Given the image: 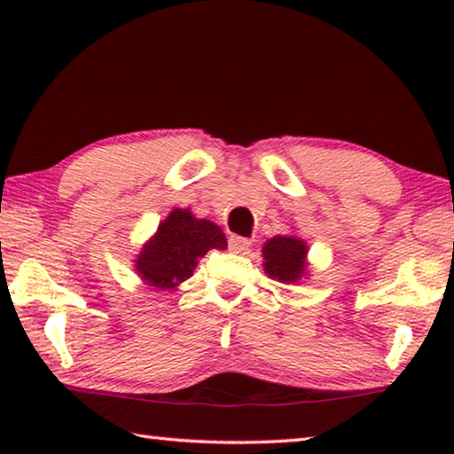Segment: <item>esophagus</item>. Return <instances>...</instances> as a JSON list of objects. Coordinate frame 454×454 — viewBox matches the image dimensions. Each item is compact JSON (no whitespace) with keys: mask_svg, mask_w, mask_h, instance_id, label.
Returning <instances> with one entry per match:
<instances>
[{"mask_svg":"<svg viewBox=\"0 0 454 454\" xmlns=\"http://www.w3.org/2000/svg\"><path fill=\"white\" fill-rule=\"evenodd\" d=\"M252 246V240L250 238H244V236H230L228 238V248L234 252V254H242V252H246Z\"/></svg>","mask_w":454,"mask_h":454,"instance_id":"34e87169","label":"esophagus"}]
</instances>
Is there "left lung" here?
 Listing matches in <instances>:
<instances>
[{"label": "left lung", "mask_w": 454, "mask_h": 454, "mask_svg": "<svg viewBox=\"0 0 454 454\" xmlns=\"http://www.w3.org/2000/svg\"><path fill=\"white\" fill-rule=\"evenodd\" d=\"M264 270L280 282H296L304 274L306 244L298 238L274 236L264 244Z\"/></svg>", "instance_id": "left-lung-1"}]
</instances>
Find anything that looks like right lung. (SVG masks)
I'll return each mask as SVG.
<instances>
[{"instance_id": "obj_1", "label": "right lung", "mask_w": 454, "mask_h": 454, "mask_svg": "<svg viewBox=\"0 0 454 454\" xmlns=\"http://www.w3.org/2000/svg\"><path fill=\"white\" fill-rule=\"evenodd\" d=\"M212 248H226L224 232L210 220H198L190 210L176 208L144 246L136 260V270L152 286L174 288L190 278L198 258Z\"/></svg>"}]
</instances>
